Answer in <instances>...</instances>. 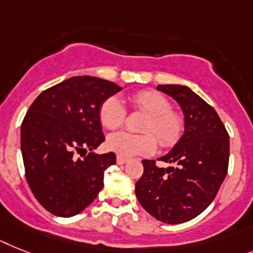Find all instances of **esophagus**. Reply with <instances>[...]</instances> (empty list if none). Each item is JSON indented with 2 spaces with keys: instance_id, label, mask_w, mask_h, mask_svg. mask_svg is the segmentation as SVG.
<instances>
[{
  "instance_id": "obj_1",
  "label": "esophagus",
  "mask_w": 253,
  "mask_h": 253,
  "mask_svg": "<svg viewBox=\"0 0 253 253\" xmlns=\"http://www.w3.org/2000/svg\"><path fill=\"white\" fill-rule=\"evenodd\" d=\"M128 162V159L126 158H124V156H120L118 155V158H116V163H118L119 166H122V164H125V163Z\"/></svg>"
}]
</instances>
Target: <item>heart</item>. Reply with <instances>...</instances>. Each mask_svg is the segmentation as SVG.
Instances as JSON below:
<instances>
[{
    "instance_id": "obj_1",
    "label": "heart",
    "mask_w": 253,
    "mask_h": 253,
    "mask_svg": "<svg viewBox=\"0 0 253 253\" xmlns=\"http://www.w3.org/2000/svg\"><path fill=\"white\" fill-rule=\"evenodd\" d=\"M134 111L146 114L141 130L146 133L133 134L119 131L108 135L107 147L118 155L129 158L134 155H150L156 150V139L160 147L169 149L176 145L185 131V116L172 108V102L160 91L146 89L130 97ZM126 118V110L120 99L108 97L99 107V120L106 129L120 128Z\"/></svg>"
}]
</instances>
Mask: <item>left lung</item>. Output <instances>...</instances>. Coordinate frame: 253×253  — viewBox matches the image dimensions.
I'll use <instances>...</instances> for the list:
<instances>
[{"mask_svg":"<svg viewBox=\"0 0 253 253\" xmlns=\"http://www.w3.org/2000/svg\"><path fill=\"white\" fill-rule=\"evenodd\" d=\"M174 98L185 115V133L159 160L174 167L160 168L142 160L143 174L135 182L141 206L156 220L182 224L200 214L220 190L229 168V133L212 106L182 85H159Z\"/></svg>","mask_w":253,"mask_h":253,"instance_id":"8db88e82","label":"left lung"}]
</instances>
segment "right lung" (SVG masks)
<instances>
[{"label": "right lung", "instance_id": "1", "mask_svg": "<svg viewBox=\"0 0 253 253\" xmlns=\"http://www.w3.org/2000/svg\"><path fill=\"white\" fill-rule=\"evenodd\" d=\"M120 90L112 81L75 76L43 90L27 111L20 130L26 178L50 213H80L103 187L116 155L91 151L104 141L99 107Z\"/></svg>", "mask_w": 253, "mask_h": 253}]
</instances>
